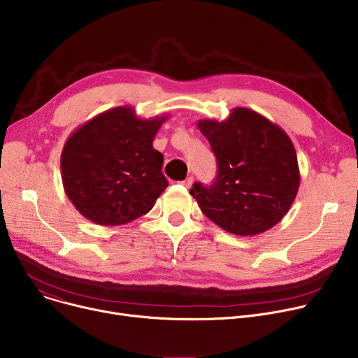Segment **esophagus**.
<instances>
[{"instance_id": "34e87169", "label": "esophagus", "mask_w": 358, "mask_h": 358, "mask_svg": "<svg viewBox=\"0 0 358 358\" xmlns=\"http://www.w3.org/2000/svg\"><path fill=\"white\" fill-rule=\"evenodd\" d=\"M193 182H194V178H193V176H188L184 181H181V184L184 185V187H187V188H189L193 185Z\"/></svg>"}]
</instances>
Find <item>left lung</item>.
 I'll use <instances>...</instances> for the list:
<instances>
[{
	"label": "left lung",
	"instance_id": "8db88e82",
	"mask_svg": "<svg viewBox=\"0 0 358 358\" xmlns=\"http://www.w3.org/2000/svg\"><path fill=\"white\" fill-rule=\"evenodd\" d=\"M197 127L219 165L210 187L196 182L189 189L204 216L237 236L260 234L278 224L301 180L288 134L248 108H234L222 122L200 119Z\"/></svg>",
	"mask_w": 358,
	"mask_h": 358
}]
</instances>
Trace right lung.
I'll list each match as a JSON object with an SVG mask.
<instances>
[{
  "label": "right lung",
  "mask_w": 358,
  "mask_h": 358,
  "mask_svg": "<svg viewBox=\"0 0 358 358\" xmlns=\"http://www.w3.org/2000/svg\"><path fill=\"white\" fill-rule=\"evenodd\" d=\"M166 115L141 119L132 106L108 109L71 134L62 151L64 192L87 220L119 226L144 216L169 185L152 141Z\"/></svg>",
  "instance_id": "right-lung-1"
}]
</instances>
